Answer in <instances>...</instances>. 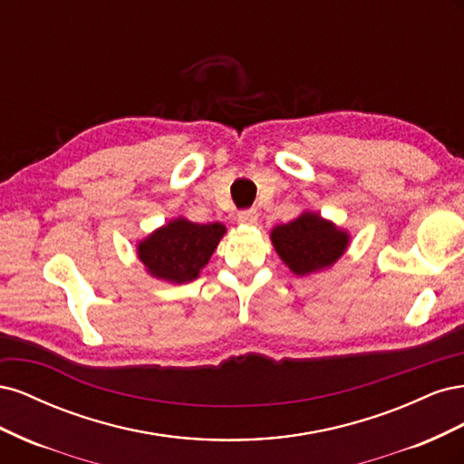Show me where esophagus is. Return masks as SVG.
I'll return each mask as SVG.
<instances>
[{"label": "esophagus", "mask_w": 464, "mask_h": 464, "mask_svg": "<svg viewBox=\"0 0 464 464\" xmlns=\"http://www.w3.org/2000/svg\"><path fill=\"white\" fill-rule=\"evenodd\" d=\"M257 222H259V213H257V208L242 210V213L237 215V224H244V227H256Z\"/></svg>", "instance_id": "34e87169"}]
</instances>
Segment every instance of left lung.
<instances>
[{
  "instance_id": "1",
  "label": "left lung",
  "mask_w": 464,
  "mask_h": 464,
  "mask_svg": "<svg viewBox=\"0 0 464 464\" xmlns=\"http://www.w3.org/2000/svg\"><path fill=\"white\" fill-rule=\"evenodd\" d=\"M271 244L294 275L305 276L331 269L348 249L350 234L315 210H304L271 230Z\"/></svg>"
}]
</instances>
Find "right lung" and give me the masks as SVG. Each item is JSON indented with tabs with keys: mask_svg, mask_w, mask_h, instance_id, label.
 <instances>
[{
	"mask_svg": "<svg viewBox=\"0 0 464 464\" xmlns=\"http://www.w3.org/2000/svg\"><path fill=\"white\" fill-rule=\"evenodd\" d=\"M227 227L220 222L198 224L176 217L137 242V257L145 271L170 285H184L198 278L215 254Z\"/></svg>",
	"mask_w": 464,
	"mask_h": 464,
	"instance_id": "add662e5",
	"label": "right lung"
}]
</instances>
